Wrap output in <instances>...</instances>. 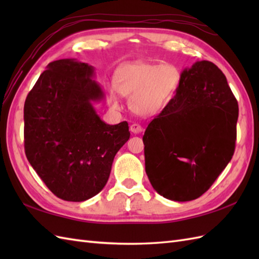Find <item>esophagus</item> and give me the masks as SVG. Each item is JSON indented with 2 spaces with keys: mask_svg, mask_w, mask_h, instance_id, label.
<instances>
[{
  "mask_svg": "<svg viewBox=\"0 0 259 259\" xmlns=\"http://www.w3.org/2000/svg\"><path fill=\"white\" fill-rule=\"evenodd\" d=\"M130 131L133 134H135V135H137V134H140L141 131H142V126L141 125H139L138 123H133L130 125Z\"/></svg>",
  "mask_w": 259,
  "mask_h": 259,
  "instance_id": "obj_1",
  "label": "esophagus"
}]
</instances>
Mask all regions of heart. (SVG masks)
Wrapping results in <instances>:
<instances>
[{
    "label": "heart",
    "instance_id": "1",
    "mask_svg": "<svg viewBox=\"0 0 259 259\" xmlns=\"http://www.w3.org/2000/svg\"><path fill=\"white\" fill-rule=\"evenodd\" d=\"M181 82L179 69L170 63L134 62L120 67L114 74V89L109 102L119 106L120 95L129 98V106L141 117L156 115L167 106Z\"/></svg>",
    "mask_w": 259,
    "mask_h": 259
}]
</instances>
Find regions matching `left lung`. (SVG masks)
<instances>
[{
    "label": "left lung",
    "instance_id": "1",
    "mask_svg": "<svg viewBox=\"0 0 259 259\" xmlns=\"http://www.w3.org/2000/svg\"><path fill=\"white\" fill-rule=\"evenodd\" d=\"M237 119V100L217 65L184 69L176 96L142 137L153 189L174 201L206 192L232 160Z\"/></svg>",
    "mask_w": 259,
    "mask_h": 259
}]
</instances>
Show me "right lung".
Listing matches in <instances>:
<instances>
[{
  "mask_svg": "<svg viewBox=\"0 0 259 259\" xmlns=\"http://www.w3.org/2000/svg\"><path fill=\"white\" fill-rule=\"evenodd\" d=\"M95 68L76 59L48 64L24 103L30 164L57 197L84 201L106 186L115 153L130 138L126 121L108 124L93 103L104 92Z\"/></svg>",
  "mask_w": 259,
  "mask_h": 259,
  "instance_id": "right-lung-1",
  "label": "right lung"
}]
</instances>
